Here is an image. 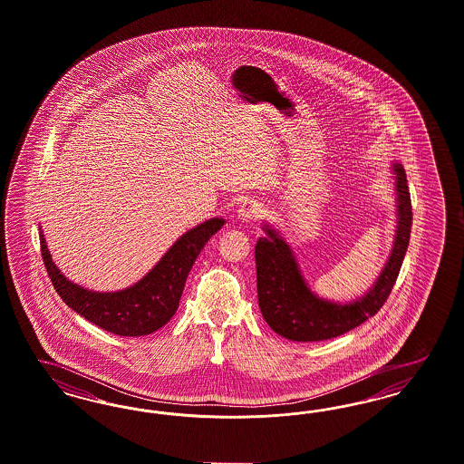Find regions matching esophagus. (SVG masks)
Masks as SVG:
<instances>
[{
	"mask_svg": "<svg viewBox=\"0 0 464 464\" xmlns=\"http://www.w3.org/2000/svg\"><path fill=\"white\" fill-rule=\"evenodd\" d=\"M259 215H261V207L257 205L256 201H244V205H240L237 209V218L240 222L256 220Z\"/></svg>",
	"mask_w": 464,
	"mask_h": 464,
	"instance_id": "1",
	"label": "esophagus"
}]
</instances>
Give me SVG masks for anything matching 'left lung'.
Instances as JSON below:
<instances>
[{"label":"left lung","mask_w":464,"mask_h":464,"mask_svg":"<svg viewBox=\"0 0 464 464\" xmlns=\"http://www.w3.org/2000/svg\"><path fill=\"white\" fill-rule=\"evenodd\" d=\"M392 172L397 205L394 246L375 284L354 301L343 304L311 291L291 246L272 225H263L266 236L259 237L255 247L257 303L265 322L278 335L295 343L334 339L364 324L383 306L408 251L412 224L406 172L401 163L392 165Z\"/></svg>","instance_id":"1"}]
</instances>
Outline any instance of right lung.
Instances as JSON below:
<instances>
[{
	"mask_svg": "<svg viewBox=\"0 0 464 464\" xmlns=\"http://www.w3.org/2000/svg\"><path fill=\"white\" fill-rule=\"evenodd\" d=\"M224 225V218H211L190 228L173 242L172 247L139 282L117 292L89 291L73 284L53 263L41 228L39 239L53 287L69 308L106 332L123 337H140L170 322L196 257Z\"/></svg>",
	"mask_w": 464,
	"mask_h": 464,
	"instance_id": "right-lung-1",
	"label": "right lung"
}]
</instances>
